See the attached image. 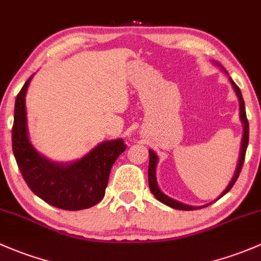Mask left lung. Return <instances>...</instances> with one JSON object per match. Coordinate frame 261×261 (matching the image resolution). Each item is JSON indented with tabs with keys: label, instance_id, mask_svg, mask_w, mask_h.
Returning <instances> with one entry per match:
<instances>
[{
	"label": "left lung",
	"instance_id": "8db88e82",
	"mask_svg": "<svg viewBox=\"0 0 261 261\" xmlns=\"http://www.w3.org/2000/svg\"><path fill=\"white\" fill-rule=\"evenodd\" d=\"M216 65H218L219 67L221 68V70L225 71V68L220 64H216ZM225 72H226V71H225ZM229 81H230V84H231L232 89H234L235 94H237V96H238V100H239L240 121H241V123H243V138H241V146H240L239 160H238V165H237V169H235L234 175H232V179L230 180L229 185H227L226 188H225V190L220 194V196H219L218 199H220L221 196H224L225 194H226L227 191H229L230 189L232 188V185H234V184H235V181H237L238 177H239V174H240V171H241V167H243V164H244V159H245L246 147H248V142H249V122H248V119H246L245 103H244L243 95H241L240 89L237 86V84H235V82L232 81L231 77H229ZM149 155H150V161H149V186H150V190H151V193L153 194V196H155L156 199L159 200V201H161V202H163V204L167 205V206L174 207V209H177V210H196V209H201V207L209 206L211 202H209V204H206V205H202V206H191V205L184 204V202L177 201V200L172 199V197L167 196L166 194H164L163 191L160 190V188H159L158 180H156V166H158L159 158H158V155H156V152L153 151V150H149ZM218 199H216V200H218ZM216 200H214V201H216Z\"/></svg>",
	"mask_w": 261,
	"mask_h": 261
}]
</instances>
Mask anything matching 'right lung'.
<instances>
[{"instance_id": "add662e5", "label": "right lung", "mask_w": 261, "mask_h": 261, "mask_svg": "<svg viewBox=\"0 0 261 261\" xmlns=\"http://www.w3.org/2000/svg\"><path fill=\"white\" fill-rule=\"evenodd\" d=\"M34 75L24 82L15 102L12 150L16 163L32 193L55 207L89 209L105 195L109 175L116 159L126 150L122 139L96 145L81 159L57 163L35 149L29 138L26 94Z\"/></svg>"}]
</instances>
